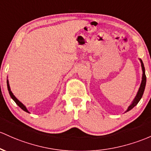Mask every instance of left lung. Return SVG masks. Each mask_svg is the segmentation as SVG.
I'll return each instance as SVG.
<instances>
[{
  "label": "left lung",
  "instance_id": "obj_1",
  "mask_svg": "<svg viewBox=\"0 0 151 151\" xmlns=\"http://www.w3.org/2000/svg\"><path fill=\"white\" fill-rule=\"evenodd\" d=\"M140 63H141L142 70H143V77H142V82H141V84H140V88H139V89H138V92H137L136 96H135V99H134L133 101L132 102L131 105H130L128 107V108H127L126 112H128V111L132 110V109L133 108V107H135V105H137V104L138 103L139 101L140 100V99H141L142 97H143L144 90H145V84H146V76H145V67H144V64L143 63V61H142L140 59Z\"/></svg>",
  "mask_w": 151,
  "mask_h": 151
}]
</instances>
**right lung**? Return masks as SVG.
Instances as JSON below:
<instances>
[{
	"mask_svg": "<svg viewBox=\"0 0 151 151\" xmlns=\"http://www.w3.org/2000/svg\"><path fill=\"white\" fill-rule=\"evenodd\" d=\"M7 87H8V92H9V94H10V96H11V98H12L13 100H14V102H16V103L17 104V105H19V107H21V108L23 110H24L25 112H29V111H28L27 109H26V107H25V105H23V104L21 103V102H20V101H19V100H18V99L16 98V97H15V96L14 95V94L12 93V92H11V88H10V85H9V83H8V79H7Z\"/></svg>",
	"mask_w": 151,
	"mask_h": 151,
	"instance_id": "obj_1",
	"label": "right lung"
}]
</instances>
